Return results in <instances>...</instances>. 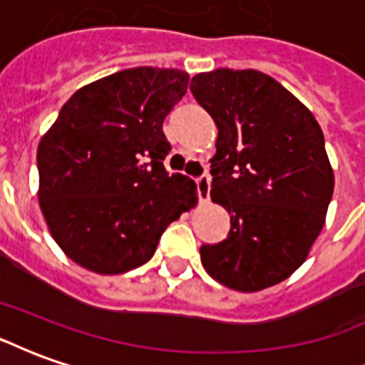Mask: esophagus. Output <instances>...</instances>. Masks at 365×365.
<instances>
[{"mask_svg": "<svg viewBox=\"0 0 365 365\" xmlns=\"http://www.w3.org/2000/svg\"><path fill=\"white\" fill-rule=\"evenodd\" d=\"M195 185H197V197L199 201H209V191H211V178L207 174H201L195 178Z\"/></svg>", "mask_w": 365, "mask_h": 365, "instance_id": "1", "label": "esophagus"}]
</instances>
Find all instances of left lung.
<instances>
[{"label":"left lung","mask_w":365,"mask_h":365,"mask_svg":"<svg viewBox=\"0 0 365 365\" xmlns=\"http://www.w3.org/2000/svg\"><path fill=\"white\" fill-rule=\"evenodd\" d=\"M197 103L219 128L211 199L229 237L201 246L207 274L235 291L266 289L307 260L327 219L334 174L313 113L258 70L193 76Z\"/></svg>","instance_id":"8db88e82"}]
</instances>
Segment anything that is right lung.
I'll return each instance as SVG.
<instances>
[{"label": "right lung", "instance_id": "obj_1", "mask_svg": "<svg viewBox=\"0 0 365 365\" xmlns=\"http://www.w3.org/2000/svg\"><path fill=\"white\" fill-rule=\"evenodd\" d=\"M190 74L120 70L76 91L38 143V203L70 260L101 275L150 260L162 232L197 203L195 183L168 174L164 119Z\"/></svg>", "mask_w": 365, "mask_h": 365}]
</instances>
